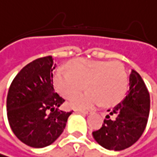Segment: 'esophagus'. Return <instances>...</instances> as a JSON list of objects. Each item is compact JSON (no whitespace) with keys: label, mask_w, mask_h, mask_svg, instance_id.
<instances>
[{"label":"esophagus","mask_w":157,"mask_h":157,"mask_svg":"<svg viewBox=\"0 0 157 157\" xmlns=\"http://www.w3.org/2000/svg\"><path fill=\"white\" fill-rule=\"evenodd\" d=\"M77 112L80 113H84V114H90V113H92V111H89V110H78Z\"/></svg>","instance_id":"esophagus-1"}]
</instances>
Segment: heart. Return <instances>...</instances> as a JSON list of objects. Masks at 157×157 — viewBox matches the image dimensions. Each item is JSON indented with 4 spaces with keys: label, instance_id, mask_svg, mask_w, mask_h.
Instances as JSON below:
<instances>
[{
    "label": "heart",
    "instance_id": "b5f03b06",
    "mask_svg": "<svg viewBox=\"0 0 157 157\" xmlns=\"http://www.w3.org/2000/svg\"><path fill=\"white\" fill-rule=\"evenodd\" d=\"M70 71L59 68L54 75V85L59 93L70 98L84 89L89 90L71 98L70 105L86 109L101 103L106 106L119 102L128 88V74L118 61L77 59L70 63Z\"/></svg>",
    "mask_w": 157,
    "mask_h": 157
}]
</instances>
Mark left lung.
Masks as SVG:
<instances>
[{"label":"left lung","instance_id":"left-lung-1","mask_svg":"<svg viewBox=\"0 0 157 157\" xmlns=\"http://www.w3.org/2000/svg\"><path fill=\"white\" fill-rule=\"evenodd\" d=\"M102 127L94 131L96 141L108 150L130 147L142 135L150 112V95L140 75L134 70L129 75V89L120 103L108 110Z\"/></svg>","mask_w":157,"mask_h":157}]
</instances>
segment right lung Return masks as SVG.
I'll list each match as a JSON object with an SVG mask.
<instances>
[{
  "label": "right lung",
  "mask_w": 157,
  "mask_h": 157,
  "mask_svg": "<svg viewBox=\"0 0 157 157\" xmlns=\"http://www.w3.org/2000/svg\"><path fill=\"white\" fill-rule=\"evenodd\" d=\"M55 68L51 56L37 59L17 74L9 87L6 108L10 128L30 147L52 144L63 132L71 114L59 109L65 99L54 89Z\"/></svg>",
  "instance_id": "right-lung-1"
}]
</instances>
